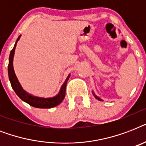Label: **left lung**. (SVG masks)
<instances>
[{
	"instance_id": "left-lung-1",
	"label": "left lung",
	"mask_w": 146,
	"mask_h": 146,
	"mask_svg": "<svg viewBox=\"0 0 146 146\" xmlns=\"http://www.w3.org/2000/svg\"><path fill=\"white\" fill-rule=\"evenodd\" d=\"M92 92V94H93V96H94V97L96 98V99H98V101H103V100H102V98H99V97H98V96H96V94H95V92H93V91Z\"/></svg>"
}]
</instances>
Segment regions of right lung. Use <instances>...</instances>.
Returning a JSON list of instances; mask_svg holds the SVG:
<instances>
[{"instance_id": "right-lung-1", "label": "right lung", "mask_w": 146, "mask_h": 146, "mask_svg": "<svg viewBox=\"0 0 146 146\" xmlns=\"http://www.w3.org/2000/svg\"><path fill=\"white\" fill-rule=\"evenodd\" d=\"M21 35H19L18 38L16 41L13 48L11 50L9 57V64H8V76H9V80H10V84L12 86L13 89L14 90L17 96L23 102H26L31 106L38 108H51L57 106L63 102V100L65 98L66 94V86L69 78L70 77V74H69L66 80L62 85L61 88L60 89L59 92L54 97L51 98H43L38 97V96H33L32 94H29L26 91H25L23 88L22 87L21 84L19 83V80L17 79V76L15 74L14 69H13V57H14L15 48L17 46V42L19 41Z\"/></svg>"}]
</instances>
